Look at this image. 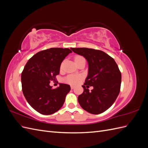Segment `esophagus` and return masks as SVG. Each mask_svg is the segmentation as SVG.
Here are the masks:
<instances>
[{"label": "esophagus", "instance_id": "1", "mask_svg": "<svg viewBox=\"0 0 148 148\" xmlns=\"http://www.w3.org/2000/svg\"><path fill=\"white\" fill-rule=\"evenodd\" d=\"M70 88H71V89H74L75 86H73V85H71V86H70Z\"/></svg>", "mask_w": 148, "mask_h": 148}]
</instances>
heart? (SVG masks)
Here are the masks:
<instances>
[{"label": "heart", "instance_id": "1", "mask_svg": "<svg viewBox=\"0 0 148 148\" xmlns=\"http://www.w3.org/2000/svg\"><path fill=\"white\" fill-rule=\"evenodd\" d=\"M82 59H84L83 57L77 56L75 57L74 60H75V62H77V61L81 60ZM79 79H80V77L78 75H69L64 78V81L66 83H69L70 84H77L79 82Z\"/></svg>", "mask_w": 148, "mask_h": 148}]
</instances>
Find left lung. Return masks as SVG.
<instances>
[{
	"label": "left lung",
	"instance_id": "8db88e82",
	"mask_svg": "<svg viewBox=\"0 0 148 148\" xmlns=\"http://www.w3.org/2000/svg\"><path fill=\"white\" fill-rule=\"evenodd\" d=\"M83 56L88 64V74L78 97L79 105L88 112L99 114L112 105L119 95L122 75L113 58L99 50L89 48H71ZM86 86H85V85ZM93 89L89 91L88 86Z\"/></svg>",
	"mask_w": 148,
	"mask_h": 148
}]
</instances>
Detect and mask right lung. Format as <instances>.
Listing matches in <instances>:
<instances>
[{
  "label": "right lung",
  "instance_id": "1",
  "mask_svg": "<svg viewBox=\"0 0 148 148\" xmlns=\"http://www.w3.org/2000/svg\"><path fill=\"white\" fill-rule=\"evenodd\" d=\"M71 52L68 48L48 49L36 53L26 63L21 73L22 91L28 104L39 113L51 115L63 106L70 85L60 83L52 89L49 84L56 79L62 61Z\"/></svg>",
  "mask_w": 148,
  "mask_h": 148
}]
</instances>
